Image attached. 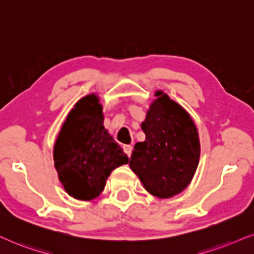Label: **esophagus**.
I'll return each mask as SVG.
<instances>
[{
  "mask_svg": "<svg viewBox=\"0 0 254 254\" xmlns=\"http://www.w3.org/2000/svg\"><path fill=\"white\" fill-rule=\"evenodd\" d=\"M124 151H125V153H126V154H127L128 156H130V155H132L133 147L130 146V145H125V146H124Z\"/></svg>",
  "mask_w": 254,
  "mask_h": 254,
  "instance_id": "34e87169",
  "label": "esophagus"
}]
</instances>
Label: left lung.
Masks as SVG:
<instances>
[{"mask_svg":"<svg viewBox=\"0 0 254 254\" xmlns=\"http://www.w3.org/2000/svg\"><path fill=\"white\" fill-rule=\"evenodd\" d=\"M141 124L145 141L136 142L129 167L156 198H172L192 181L200 159L199 134L189 112L162 90Z\"/></svg>","mask_w":254,"mask_h":254,"instance_id":"obj_1","label":"left lung"}]
</instances>
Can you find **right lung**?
<instances>
[{
  "mask_svg": "<svg viewBox=\"0 0 254 254\" xmlns=\"http://www.w3.org/2000/svg\"><path fill=\"white\" fill-rule=\"evenodd\" d=\"M102 111L95 93L83 96L67 115L56 137L55 170L64 190L74 199H95L112 171L129 161L103 126Z\"/></svg>",
  "mask_w": 254,
  "mask_h": 254,
  "instance_id": "add662e5",
  "label": "right lung"
}]
</instances>
